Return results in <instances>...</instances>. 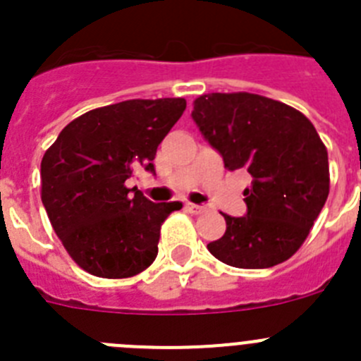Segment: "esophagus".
<instances>
[{
  "label": "esophagus",
  "mask_w": 361,
  "mask_h": 361,
  "mask_svg": "<svg viewBox=\"0 0 361 361\" xmlns=\"http://www.w3.org/2000/svg\"><path fill=\"white\" fill-rule=\"evenodd\" d=\"M186 209L191 213V215H200V213L206 212V208H204V206H199V204H191V202L186 204Z\"/></svg>",
  "instance_id": "obj_1"
}]
</instances>
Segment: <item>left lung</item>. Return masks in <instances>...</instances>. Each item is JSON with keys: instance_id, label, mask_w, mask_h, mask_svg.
I'll list each match as a JSON object with an SVG mask.
<instances>
[{"instance_id": "left-lung-1", "label": "left lung", "mask_w": 361, "mask_h": 361, "mask_svg": "<svg viewBox=\"0 0 361 361\" xmlns=\"http://www.w3.org/2000/svg\"><path fill=\"white\" fill-rule=\"evenodd\" d=\"M191 117L228 170L253 177L244 190L247 213H222L226 233L209 242V253L240 269H266L291 258L329 195L327 149L311 121L247 92L200 95Z\"/></svg>"}]
</instances>
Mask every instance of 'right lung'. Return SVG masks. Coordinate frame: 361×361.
Listing matches in <instances>:
<instances>
[{"label": "right lung", "instance_id": "add662e5", "mask_svg": "<svg viewBox=\"0 0 361 361\" xmlns=\"http://www.w3.org/2000/svg\"><path fill=\"white\" fill-rule=\"evenodd\" d=\"M186 110L183 97L130 99L66 124L41 161V200L73 262L101 279H128L157 257L161 226L180 202L130 193L137 168L155 171L157 146Z\"/></svg>", "mask_w": 361, "mask_h": 361}]
</instances>
